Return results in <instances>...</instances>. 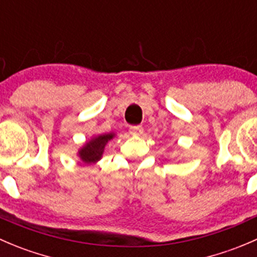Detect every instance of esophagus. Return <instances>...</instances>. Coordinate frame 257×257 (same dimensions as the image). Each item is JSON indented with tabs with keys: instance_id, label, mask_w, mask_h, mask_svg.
Returning a JSON list of instances; mask_svg holds the SVG:
<instances>
[{
	"instance_id": "1",
	"label": "esophagus",
	"mask_w": 257,
	"mask_h": 257,
	"mask_svg": "<svg viewBox=\"0 0 257 257\" xmlns=\"http://www.w3.org/2000/svg\"><path fill=\"white\" fill-rule=\"evenodd\" d=\"M129 133H131L132 136H141V134H143V128H142V126H131Z\"/></svg>"
}]
</instances>
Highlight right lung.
Listing matches in <instances>:
<instances>
[{"instance_id":"right-lung-1","label":"right lung","mask_w":257,"mask_h":257,"mask_svg":"<svg viewBox=\"0 0 257 257\" xmlns=\"http://www.w3.org/2000/svg\"><path fill=\"white\" fill-rule=\"evenodd\" d=\"M115 133H104V134H98V136H93L89 141H86L80 148L78 149V158L83 162L86 166H90V164L96 163V162L100 161L103 158L104 149L105 146L111 141L113 138H115Z\"/></svg>"}]
</instances>
